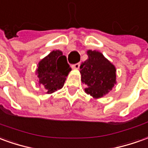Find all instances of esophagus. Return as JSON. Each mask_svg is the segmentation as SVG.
<instances>
[{"mask_svg":"<svg viewBox=\"0 0 148 148\" xmlns=\"http://www.w3.org/2000/svg\"><path fill=\"white\" fill-rule=\"evenodd\" d=\"M79 67H80V63H79V62H78V63L74 64V65L72 66V68L74 69V70H78V69H79Z\"/></svg>","mask_w":148,"mask_h":148,"instance_id":"obj_1","label":"esophagus"}]
</instances>
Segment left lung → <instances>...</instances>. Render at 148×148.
<instances>
[{
	"label": "left lung",
	"instance_id": "1",
	"mask_svg": "<svg viewBox=\"0 0 148 148\" xmlns=\"http://www.w3.org/2000/svg\"><path fill=\"white\" fill-rule=\"evenodd\" d=\"M88 58L80 66L81 81L85 92L94 99L102 98L116 84V68L102 53L87 50Z\"/></svg>",
	"mask_w": 148,
	"mask_h": 148
}]
</instances>
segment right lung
Returning a JSON list of instances; mask_svg holds the SVG:
<instances>
[{
    "mask_svg": "<svg viewBox=\"0 0 148 148\" xmlns=\"http://www.w3.org/2000/svg\"><path fill=\"white\" fill-rule=\"evenodd\" d=\"M71 68L66 57L61 50H53L38 64L36 74L39 84L44 86L47 94H52L63 87Z\"/></svg>",
    "mask_w": 148,
    "mask_h": 148,
    "instance_id": "add662e5",
    "label": "right lung"
}]
</instances>
